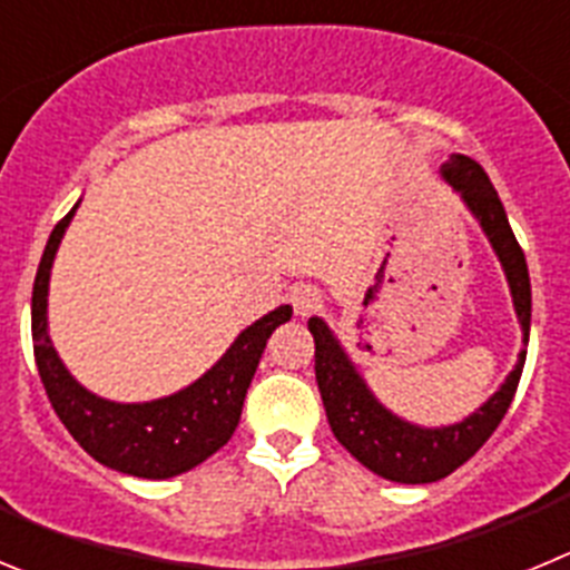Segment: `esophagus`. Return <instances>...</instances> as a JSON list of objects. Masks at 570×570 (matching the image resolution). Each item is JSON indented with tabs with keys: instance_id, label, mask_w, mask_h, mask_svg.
Returning a JSON list of instances; mask_svg holds the SVG:
<instances>
[{
	"instance_id": "esophagus-1",
	"label": "esophagus",
	"mask_w": 570,
	"mask_h": 570,
	"mask_svg": "<svg viewBox=\"0 0 570 570\" xmlns=\"http://www.w3.org/2000/svg\"><path fill=\"white\" fill-rule=\"evenodd\" d=\"M291 305L299 316H308L311 311H316L322 305V291L314 288V285H296L291 291Z\"/></svg>"
}]
</instances>
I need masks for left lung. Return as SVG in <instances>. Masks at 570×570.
I'll use <instances>...</instances> for the list:
<instances>
[{
  "mask_svg": "<svg viewBox=\"0 0 570 570\" xmlns=\"http://www.w3.org/2000/svg\"><path fill=\"white\" fill-rule=\"evenodd\" d=\"M442 179L462 196L465 208L476 216L480 228L485 230L493 254L500 256V265L505 271L508 288L513 296V311H517V320L522 325V342H528L531 279H528L525 254H522L520 242L508 225L500 196L493 190L482 165L462 154H454L442 165ZM308 331L314 334L316 345V385H320L322 405H325L334 436L367 471L380 473L382 480L405 482V485L436 482L448 473H454L462 462L471 460L511 407L517 385H520L522 365H525V347H522L520 360L505 376L500 391L488 402H482L471 416L454 422V425L422 428L402 420L394 411H387L371 394V387L365 385L351 356L345 354V347L340 345L334 331L320 316H311Z\"/></svg>",
  "mask_w": 570,
  "mask_h": 570,
  "instance_id": "1",
  "label": "left lung"
}]
</instances>
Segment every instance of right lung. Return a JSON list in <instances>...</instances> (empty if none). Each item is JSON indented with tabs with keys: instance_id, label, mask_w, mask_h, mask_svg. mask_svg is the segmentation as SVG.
I'll use <instances>...</instances> for the list:
<instances>
[{
	"instance_id": "right-lung-1",
	"label": "right lung",
	"mask_w": 570,
	"mask_h": 570,
	"mask_svg": "<svg viewBox=\"0 0 570 570\" xmlns=\"http://www.w3.org/2000/svg\"><path fill=\"white\" fill-rule=\"evenodd\" d=\"M77 208L79 203L50 234L30 299L33 356L45 394L70 436L97 462L142 480L179 476L234 436L262 351L282 322L291 320L294 308L279 305L248 325L210 371L176 394L150 402H110L90 394L70 376L48 334L50 268Z\"/></svg>"
}]
</instances>
